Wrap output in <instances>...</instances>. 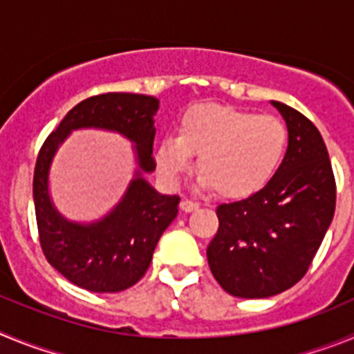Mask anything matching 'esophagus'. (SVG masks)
<instances>
[{
  "label": "esophagus",
  "mask_w": 354,
  "mask_h": 354,
  "mask_svg": "<svg viewBox=\"0 0 354 354\" xmlns=\"http://www.w3.org/2000/svg\"><path fill=\"white\" fill-rule=\"evenodd\" d=\"M180 209H183L184 212H192V211H196V209H198V204L189 198H183L180 200Z\"/></svg>",
  "instance_id": "esophagus-1"
}]
</instances>
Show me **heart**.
<instances>
[{
    "label": "heart",
    "instance_id": "heart-1",
    "mask_svg": "<svg viewBox=\"0 0 354 354\" xmlns=\"http://www.w3.org/2000/svg\"><path fill=\"white\" fill-rule=\"evenodd\" d=\"M287 150V127L273 115L223 104L187 109L177 138L165 136L156 159L161 175L175 184L198 156L202 186L225 198H246L268 186Z\"/></svg>",
    "mask_w": 354,
    "mask_h": 354
}]
</instances>
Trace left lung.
I'll list each match as a JSON object with an SVG mask.
<instances>
[{"mask_svg": "<svg viewBox=\"0 0 354 354\" xmlns=\"http://www.w3.org/2000/svg\"><path fill=\"white\" fill-rule=\"evenodd\" d=\"M286 118L289 147L261 192L216 209L220 227L207 246L216 282L237 298H270L310 268L335 212L337 186L317 127L273 101Z\"/></svg>", "mask_w": 354, "mask_h": 354, "instance_id": "8db88e82", "label": "left lung"}]
</instances>
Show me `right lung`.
I'll return each mask as SVG.
<instances>
[{"label":"right lung","instance_id":"1","mask_svg":"<svg viewBox=\"0 0 354 354\" xmlns=\"http://www.w3.org/2000/svg\"><path fill=\"white\" fill-rule=\"evenodd\" d=\"M158 108L156 97L142 93H99L74 106L40 147L33 175L39 241L49 264L74 286L92 292H120L133 287L147 273L159 237L179 212V196L159 195L142 177L156 168L152 117ZM80 127H101L127 136L137 143L140 165L121 204L92 225L62 218L47 192L52 156L66 134Z\"/></svg>","mask_w":354,"mask_h":354}]
</instances>
